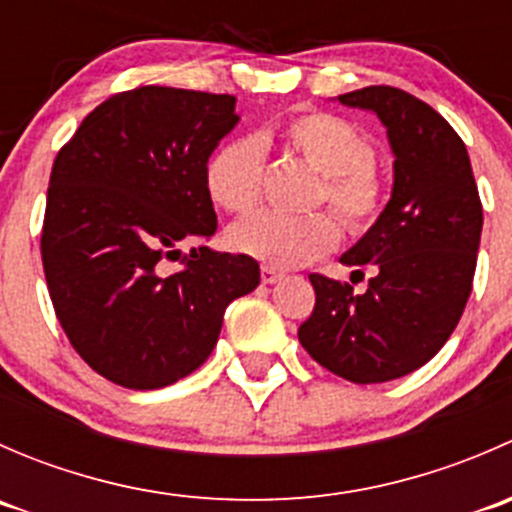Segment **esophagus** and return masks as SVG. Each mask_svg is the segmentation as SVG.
<instances>
[{
  "label": "esophagus",
  "mask_w": 512,
  "mask_h": 512,
  "mask_svg": "<svg viewBox=\"0 0 512 512\" xmlns=\"http://www.w3.org/2000/svg\"><path fill=\"white\" fill-rule=\"evenodd\" d=\"M260 277H262V282H265V285H275V282L282 277V272L275 270V267L265 265V267H262V270H260Z\"/></svg>",
  "instance_id": "esophagus-1"
}]
</instances>
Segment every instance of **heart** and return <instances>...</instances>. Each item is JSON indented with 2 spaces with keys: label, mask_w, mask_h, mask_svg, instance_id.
Wrapping results in <instances>:
<instances>
[{
  "label": "heart",
  "mask_w": 512,
  "mask_h": 512,
  "mask_svg": "<svg viewBox=\"0 0 512 512\" xmlns=\"http://www.w3.org/2000/svg\"><path fill=\"white\" fill-rule=\"evenodd\" d=\"M289 153L319 173L312 205H332L347 230L364 232L379 220L386 205V180L374 163L369 136L352 121L327 111H307L280 128ZM265 148L257 138H232L210 153L205 163L208 198L227 213H245L260 198ZM332 213L280 215L260 210L227 230L235 252L270 267H297L319 260L339 242Z\"/></svg>",
  "instance_id": "1"
}]
</instances>
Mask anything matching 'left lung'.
<instances>
[{"instance_id": "obj_1", "label": "left lung", "mask_w": 512, "mask_h": 512, "mask_svg": "<svg viewBox=\"0 0 512 512\" xmlns=\"http://www.w3.org/2000/svg\"><path fill=\"white\" fill-rule=\"evenodd\" d=\"M386 126L394 151V190L384 213L339 257L364 277L309 275L317 302L297 337L317 364L354 384L411 374L438 354L456 329L476 275L483 205L471 158L451 123L421 98L394 86L339 96Z\"/></svg>"}]
</instances>
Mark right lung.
Returning a JSON list of instances; mask_svg holds the SVG:
<instances>
[{"label":"right lung","mask_w":512,"mask_h":512,"mask_svg":"<svg viewBox=\"0 0 512 512\" xmlns=\"http://www.w3.org/2000/svg\"><path fill=\"white\" fill-rule=\"evenodd\" d=\"M235 101L121 91L54 160L41 227L49 297L71 347L113 384L148 391L193 374L218 344L227 304L260 285L257 260L205 247L218 227L205 163L240 121Z\"/></svg>","instance_id":"add662e5"}]
</instances>
